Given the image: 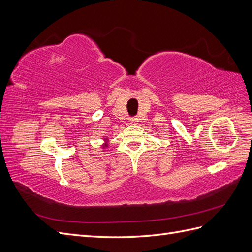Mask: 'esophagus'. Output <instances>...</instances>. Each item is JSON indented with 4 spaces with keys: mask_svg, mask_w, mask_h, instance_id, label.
Returning <instances> with one entry per match:
<instances>
[{
    "mask_svg": "<svg viewBox=\"0 0 252 252\" xmlns=\"http://www.w3.org/2000/svg\"><path fill=\"white\" fill-rule=\"evenodd\" d=\"M139 120H140V119H138L136 117H133V118H130V119H129V121H130V123H131V124H133V125L138 124Z\"/></svg>",
    "mask_w": 252,
    "mask_h": 252,
    "instance_id": "1",
    "label": "esophagus"
}]
</instances>
